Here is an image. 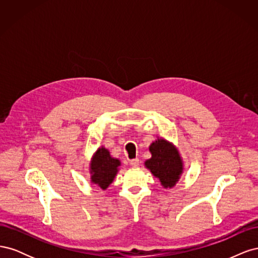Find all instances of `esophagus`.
<instances>
[{"mask_svg": "<svg viewBox=\"0 0 258 258\" xmlns=\"http://www.w3.org/2000/svg\"><path fill=\"white\" fill-rule=\"evenodd\" d=\"M139 163H140V160H139V158H135V159H131L130 160V165L132 166V167H139Z\"/></svg>", "mask_w": 258, "mask_h": 258, "instance_id": "1", "label": "esophagus"}]
</instances>
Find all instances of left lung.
Masks as SVG:
<instances>
[{
	"mask_svg": "<svg viewBox=\"0 0 258 258\" xmlns=\"http://www.w3.org/2000/svg\"><path fill=\"white\" fill-rule=\"evenodd\" d=\"M152 158L145 166L160 179L165 187H172L182 173V161L175 147L166 140H158L150 146Z\"/></svg>",
	"mask_w": 258,
	"mask_h": 258,
	"instance_id": "1",
	"label": "left lung"
}]
</instances>
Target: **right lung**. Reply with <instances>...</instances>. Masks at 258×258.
Listing matches in <instances>:
<instances>
[{
    "mask_svg": "<svg viewBox=\"0 0 258 258\" xmlns=\"http://www.w3.org/2000/svg\"><path fill=\"white\" fill-rule=\"evenodd\" d=\"M119 165V160L112 158L104 147L99 148L91 161V181L102 189H106L113 182Z\"/></svg>",
    "mask_w": 258,
    "mask_h": 258,
    "instance_id": "right-lung-1",
    "label": "right lung"
}]
</instances>
